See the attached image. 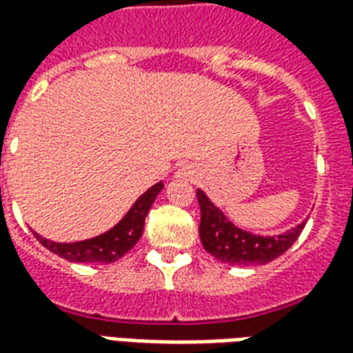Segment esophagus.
<instances>
[{
	"label": "esophagus",
	"instance_id": "1",
	"mask_svg": "<svg viewBox=\"0 0 353 353\" xmlns=\"http://www.w3.org/2000/svg\"><path fill=\"white\" fill-rule=\"evenodd\" d=\"M181 174H183V176H187V174H189V172H187V170H183V172H181Z\"/></svg>",
	"mask_w": 353,
	"mask_h": 353
}]
</instances>
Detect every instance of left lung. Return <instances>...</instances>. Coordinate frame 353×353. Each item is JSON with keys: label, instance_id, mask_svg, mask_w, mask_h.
Listing matches in <instances>:
<instances>
[{"label": "left lung", "instance_id": "1", "mask_svg": "<svg viewBox=\"0 0 353 353\" xmlns=\"http://www.w3.org/2000/svg\"><path fill=\"white\" fill-rule=\"evenodd\" d=\"M196 200L200 206L199 232L202 245L223 265H266L288 252L304 229L303 223L280 236H257L234 227L200 189L196 191Z\"/></svg>", "mask_w": 353, "mask_h": 353}]
</instances>
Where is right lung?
<instances>
[{
  "label": "right lung",
  "instance_id": "1",
  "mask_svg": "<svg viewBox=\"0 0 353 353\" xmlns=\"http://www.w3.org/2000/svg\"><path fill=\"white\" fill-rule=\"evenodd\" d=\"M161 191L162 183L153 185L149 191L143 192L136 200V204L130 208L128 214L124 215L123 221L100 236L83 240V242H73V244H57V242H50L47 238H41L39 234H35V238L49 252L57 253L58 257L65 261H73V263H115L138 244L139 236L143 232L147 212L153 206L154 199Z\"/></svg>",
  "mask_w": 353,
  "mask_h": 353
}]
</instances>
